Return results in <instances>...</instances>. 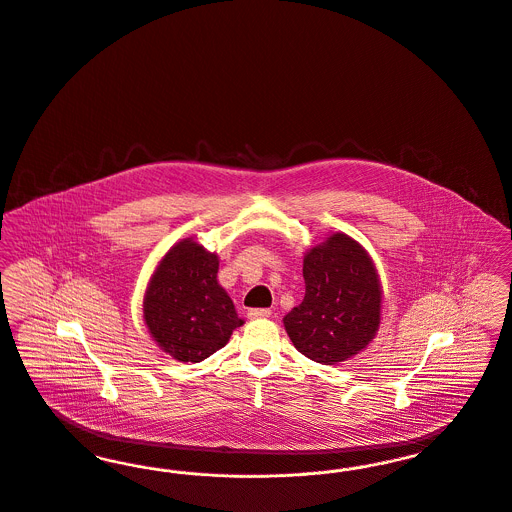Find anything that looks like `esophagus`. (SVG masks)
<instances>
[{"label": "esophagus", "mask_w": 512, "mask_h": 512, "mask_svg": "<svg viewBox=\"0 0 512 512\" xmlns=\"http://www.w3.org/2000/svg\"><path fill=\"white\" fill-rule=\"evenodd\" d=\"M269 316H271V310H268V308H250V310H248V318H250V320L269 318Z\"/></svg>", "instance_id": "34e87169"}]
</instances>
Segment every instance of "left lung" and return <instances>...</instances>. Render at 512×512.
I'll return each instance as SVG.
<instances>
[{"label":"left lung","instance_id":"left-lung-1","mask_svg":"<svg viewBox=\"0 0 512 512\" xmlns=\"http://www.w3.org/2000/svg\"><path fill=\"white\" fill-rule=\"evenodd\" d=\"M306 293L285 318L298 352L320 364L345 362L366 349L381 320V285L370 254L345 233L310 248Z\"/></svg>","mask_w":512,"mask_h":512}]
</instances>
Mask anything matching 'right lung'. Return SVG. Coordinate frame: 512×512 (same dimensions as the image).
Returning a JSON list of instances; mask_svg holds the SVG:
<instances>
[{
	"instance_id": "1",
	"label": "right lung",
	"mask_w": 512,
	"mask_h": 512,
	"mask_svg": "<svg viewBox=\"0 0 512 512\" xmlns=\"http://www.w3.org/2000/svg\"><path fill=\"white\" fill-rule=\"evenodd\" d=\"M219 260L185 239L169 248L144 295V322L163 352L179 362H202L241 327L235 304L217 283Z\"/></svg>"
}]
</instances>
